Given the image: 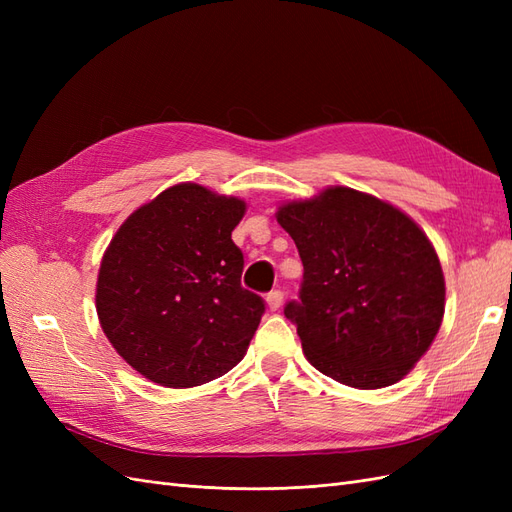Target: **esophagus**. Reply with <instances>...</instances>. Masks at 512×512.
<instances>
[{
  "label": "esophagus",
  "mask_w": 512,
  "mask_h": 512,
  "mask_svg": "<svg viewBox=\"0 0 512 512\" xmlns=\"http://www.w3.org/2000/svg\"><path fill=\"white\" fill-rule=\"evenodd\" d=\"M282 303H284V292H282V290H271V292L267 294V305H269L271 312H277V309H280Z\"/></svg>",
  "instance_id": "esophagus-1"
}]
</instances>
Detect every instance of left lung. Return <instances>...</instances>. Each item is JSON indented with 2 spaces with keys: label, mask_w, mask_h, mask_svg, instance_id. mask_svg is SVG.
<instances>
[{
  "label": "left lung",
  "mask_w": 512,
  "mask_h": 512,
  "mask_svg": "<svg viewBox=\"0 0 512 512\" xmlns=\"http://www.w3.org/2000/svg\"><path fill=\"white\" fill-rule=\"evenodd\" d=\"M277 222L303 262L299 299L284 316L324 376L354 389L404 378L436 337L444 275L406 213L350 188L288 203Z\"/></svg>",
  "instance_id": "left-lung-1"
}]
</instances>
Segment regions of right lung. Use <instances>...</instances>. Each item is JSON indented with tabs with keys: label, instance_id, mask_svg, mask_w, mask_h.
I'll list each match as a JSON object with an SVG mask.
<instances>
[{
	"label": "right lung",
	"instance_id": "1",
	"mask_svg": "<svg viewBox=\"0 0 512 512\" xmlns=\"http://www.w3.org/2000/svg\"><path fill=\"white\" fill-rule=\"evenodd\" d=\"M245 203L181 183L134 211L102 258L96 307L138 374L173 389L224 376L247 352L265 301L241 286L232 241Z\"/></svg>",
	"mask_w": 512,
	"mask_h": 512
}]
</instances>
